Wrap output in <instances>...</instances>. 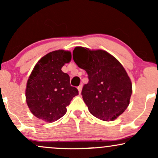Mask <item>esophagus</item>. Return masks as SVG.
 <instances>
[{
  "label": "esophagus",
  "instance_id": "34e87169",
  "mask_svg": "<svg viewBox=\"0 0 158 158\" xmlns=\"http://www.w3.org/2000/svg\"><path fill=\"white\" fill-rule=\"evenodd\" d=\"M81 89H82V85H80L79 87H78V90H79V94H81Z\"/></svg>",
  "mask_w": 158,
  "mask_h": 158
}]
</instances>
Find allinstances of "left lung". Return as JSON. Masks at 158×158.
Returning a JSON list of instances; mask_svg holds the SVG:
<instances>
[{
  "label": "left lung",
  "mask_w": 158,
  "mask_h": 158,
  "mask_svg": "<svg viewBox=\"0 0 158 158\" xmlns=\"http://www.w3.org/2000/svg\"><path fill=\"white\" fill-rule=\"evenodd\" d=\"M73 59L88 75L81 90L90 113L103 121H113L128 108L132 94L131 79L120 62L102 50L77 47Z\"/></svg>",
  "instance_id": "8db88e82"
}]
</instances>
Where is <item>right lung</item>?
Here are the masks:
<instances>
[{"instance_id":"right-lung-1","label":"right lung","mask_w":158,"mask_h":158,"mask_svg":"<svg viewBox=\"0 0 158 158\" xmlns=\"http://www.w3.org/2000/svg\"><path fill=\"white\" fill-rule=\"evenodd\" d=\"M71 52L59 50L43 56L36 63L27 83L26 101L35 117L48 123L62 117L72 99L79 94L61 70L71 60Z\"/></svg>"}]
</instances>
